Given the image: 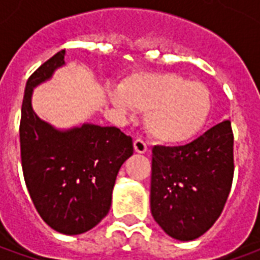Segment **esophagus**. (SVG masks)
Wrapping results in <instances>:
<instances>
[{"instance_id": "esophagus-1", "label": "esophagus", "mask_w": 260, "mask_h": 260, "mask_svg": "<svg viewBox=\"0 0 260 260\" xmlns=\"http://www.w3.org/2000/svg\"><path fill=\"white\" fill-rule=\"evenodd\" d=\"M134 149H135L136 153H146V142L143 141V139H135V142H134Z\"/></svg>"}]
</instances>
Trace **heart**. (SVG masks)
Listing matches in <instances>:
<instances>
[{
    "label": "heart",
    "instance_id": "obj_1",
    "mask_svg": "<svg viewBox=\"0 0 260 260\" xmlns=\"http://www.w3.org/2000/svg\"><path fill=\"white\" fill-rule=\"evenodd\" d=\"M121 113H146V128L158 142L181 145L201 134L212 111L206 86L177 74H141L108 90Z\"/></svg>",
    "mask_w": 260,
    "mask_h": 260
}]
</instances>
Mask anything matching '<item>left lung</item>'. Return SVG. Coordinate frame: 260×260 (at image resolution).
Masks as SVG:
<instances>
[{
  "label": "left lung",
  "mask_w": 260,
  "mask_h": 260,
  "mask_svg": "<svg viewBox=\"0 0 260 260\" xmlns=\"http://www.w3.org/2000/svg\"><path fill=\"white\" fill-rule=\"evenodd\" d=\"M233 177L234 135L229 119L184 146H154L153 218L175 240H196L220 217Z\"/></svg>",
  "instance_id": "1"
}]
</instances>
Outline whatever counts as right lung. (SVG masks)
I'll use <instances>...</instances> for the list:
<instances>
[{"mask_svg": "<svg viewBox=\"0 0 260 260\" xmlns=\"http://www.w3.org/2000/svg\"><path fill=\"white\" fill-rule=\"evenodd\" d=\"M65 50L30 75L20 114L22 170L31 202L58 233L82 234L107 216L115 178L134 153L132 138L117 126L83 124L58 131L31 108L33 87L65 64Z\"/></svg>", "mask_w": 260, "mask_h": 260, "instance_id": "1", "label": "right lung"}]
</instances>
